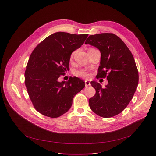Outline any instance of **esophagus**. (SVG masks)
<instances>
[{
	"label": "esophagus",
	"instance_id": "1",
	"mask_svg": "<svg viewBox=\"0 0 156 156\" xmlns=\"http://www.w3.org/2000/svg\"><path fill=\"white\" fill-rule=\"evenodd\" d=\"M85 86H86V87H87V86H90V84H91V83H90V81H89V80H85Z\"/></svg>",
	"mask_w": 156,
	"mask_h": 156
}]
</instances>
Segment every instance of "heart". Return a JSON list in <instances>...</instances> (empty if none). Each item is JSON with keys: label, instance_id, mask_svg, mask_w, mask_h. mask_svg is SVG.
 <instances>
[{"label": "heart", "instance_id": "heart-1", "mask_svg": "<svg viewBox=\"0 0 156 156\" xmlns=\"http://www.w3.org/2000/svg\"><path fill=\"white\" fill-rule=\"evenodd\" d=\"M73 54H74V53H72V54L71 57H73ZM75 75L76 76H80V77H82V78H87V77L89 76V73H88V72H86V70H80L76 71L75 73Z\"/></svg>", "mask_w": 156, "mask_h": 156}]
</instances>
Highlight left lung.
I'll return each mask as SVG.
<instances>
[{
  "instance_id": "8db88e82",
  "label": "left lung",
  "mask_w": 156,
  "mask_h": 156,
  "mask_svg": "<svg viewBox=\"0 0 156 156\" xmlns=\"http://www.w3.org/2000/svg\"><path fill=\"white\" fill-rule=\"evenodd\" d=\"M85 44L100 51L101 64L96 76L108 80L105 88L96 81L91 82L96 94L89 100V105L102 117L117 115L129 103L138 84V71L134 57L123 41L113 33L90 35Z\"/></svg>"
}]
</instances>
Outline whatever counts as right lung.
Wrapping results in <instances>:
<instances>
[{
	"label": "right lung",
	"mask_w": 156,
	"mask_h": 156,
	"mask_svg": "<svg viewBox=\"0 0 156 156\" xmlns=\"http://www.w3.org/2000/svg\"><path fill=\"white\" fill-rule=\"evenodd\" d=\"M88 36L65 32L55 33L35 48L25 73V83L30 98L40 114L58 117L70 108L74 96L85 86L77 77L58 81L69 69L72 53L80 48Z\"/></svg>",
	"instance_id": "1"
}]
</instances>
